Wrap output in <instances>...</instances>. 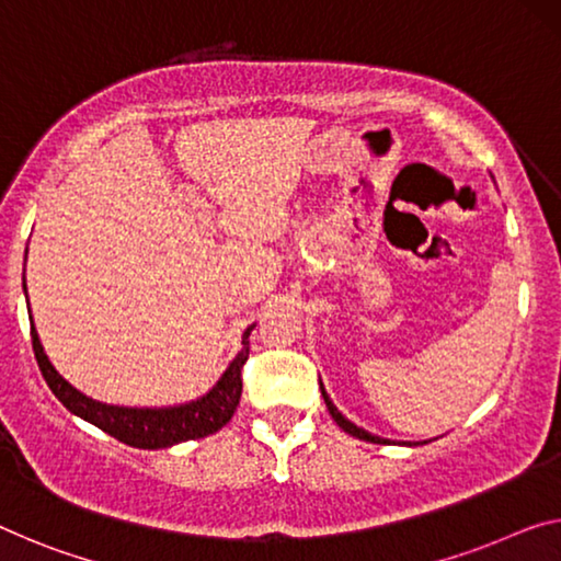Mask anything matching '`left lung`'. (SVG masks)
I'll return each mask as SVG.
<instances>
[{"label": "left lung", "mask_w": 561, "mask_h": 561, "mask_svg": "<svg viewBox=\"0 0 561 561\" xmlns=\"http://www.w3.org/2000/svg\"><path fill=\"white\" fill-rule=\"evenodd\" d=\"M321 393H323V401H325V409H329V413L333 416V421L335 424H339L343 431H346V434H351V436H356V438H364V442H370V444H391L389 438H381V436H374V434H368L366 428H360V426H356L353 424V421H348L346 416H343V413L333 407V401L329 399V393H325V389H323V383H321ZM411 446V444H409Z\"/></svg>", "instance_id": "1"}]
</instances>
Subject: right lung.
Listing matches in <instances>:
<instances>
[{"mask_svg":"<svg viewBox=\"0 0 561 561\" xmlns=\"http://www.w3.org/2000/svg\"><path fill=\"white\" fill-rule=\"evenodd\" d=\"M24 290H27V286H24ZM253 329L255 323L248 325L243 333V348H240L238 356L232 358V364L226 368V374L220 376V381L215 383L208 393L201 396L197 401L180 403V407L170 409L110 407V403H100L90 399V396L80 393L72 383H67L65 378L57 374L55 366L49 364L34 323L32 348L47 386L51 393L62 401V407L67 411L90 421V424L102 428L105 434L115 436L117 442L135 446V449H168V446L191 442V438L210 436L232 419V413H236L240 403V393H243V366L248 360V353H251V341L248 339H251Z\"/></svg>","mask_w":561,"mask_h":561,"instance_id":"1","label":"right lung"}]
</instances>
